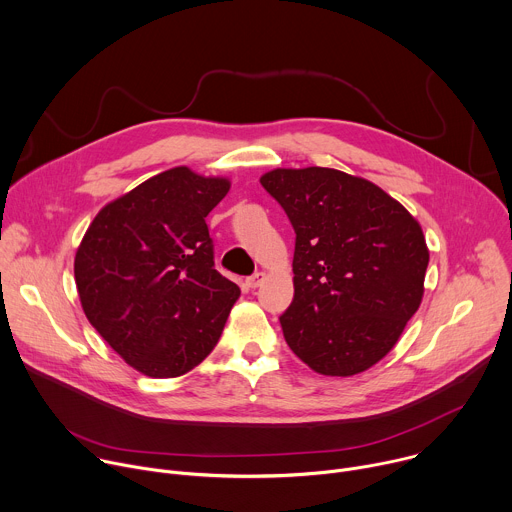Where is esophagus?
<instances>
[{
    "mask_svg": "<svg viewBox=\"0 0 512 512\" xmlns=\"http://www.w3.org/2000/svg\"><path fill=\"white\" fill-rule=\"evenodd\" d=\"M264 280H266V274H264V272H256V274H252V276L246 280V284H248L250 288H258Z\"/></svg>",
    "mask_w": 512,
    "mask_h": 512,
    "instance_id": "obj_1",
    "label": "esophagus"
}]
</instances>
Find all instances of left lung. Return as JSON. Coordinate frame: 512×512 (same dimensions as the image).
<instances>
[{
	"label": "left lung",
	"instance_id": "obj_1",
	"mask_svg": "<svg viewBox=\"0 0 512 512\" xmlns=\"http://www.w3.org/2000/svg\"><path fill=\"white\" fill-rule=\"evenodd\" d=\"M260 183L296 234L294 298L280 317L288 347L321 375L367 371L420 309L422 226L381 187L339 169H272Z\"/></svg>",
	"mask_w": 512,
	"mask_h": 512
}]
</instances>
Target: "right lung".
<instances>
[{
  "instance_id": "right-lung-1",
  "label": "right lung",
  "mask_w": 512,
  "mask_h": 512,
  "mask_svg": "<svg viewBox=\"0 0 512 512\" xmlns=\"http://www.w3.org/2000/svg\"><path fill=\"white\" fill-rule=\"evenodd\" d=\"M230 185L167 169L107 203L76 250L86 319L147 377H179L206 359L240 296L214 268L206 224Z\"/></svg>"
}]
</instances>
